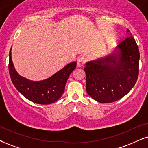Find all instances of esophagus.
I'll return each mask as SVG.
<instances>
[{
	"instance_id": "esophagus-1",
	"label": "esophagus",
	"mask_w": 148,
	"mask_h": 148,
	"mask_svg": "<svg viewBox=\"0 0 148 148\" xmlns=\"http://www.w3.org/2000/svg\"><path fill=\"white\" fill-rule=\"evenodd\" d=\"M85 57L84 56H80L77 59V67L83 66L85 63Z\"/></svg>"
}]
</instances>
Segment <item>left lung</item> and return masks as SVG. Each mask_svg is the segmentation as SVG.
I'll use <instances>...</instances> for the list:
<instances>
[{
  "instance_id": "left-lung-1",
  "label": "left lung",
  "mask_w": 148,
  "mask_h": 148,
  "mask_svg": "<svg viewBox=\"0 0 148 148\" xmlns=\"http://www.w3.org/2000/svg\"><path fill=\"white\" fill-rule=\"evenodd\" d=\"M117 48V54L88 62L84 68L87 93L101 103H111L123 98L139 76V50L128 29Z\"/></svg>"
}]
</instances>
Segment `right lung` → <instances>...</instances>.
Here are the masks:
<instances>
[{"label": "right lung", "instance_id": "obj_1", "mask_svg": "<svg viewBox=\"0 0 148 148\" xmlns=\"http://www.w3.org/2000/svg\"><path fill=\"white\" fill-rule=\"evenodd\" d=\"M9 51V72L13 84L18 91L31 102L40 104H49L59 100L63 95L70 74L76 68V62L65 66L48 79L42 81H31L20 76L14 69Z\"/></svg>", "mask_w": 148, "mask_h": 148}]
</instances>
